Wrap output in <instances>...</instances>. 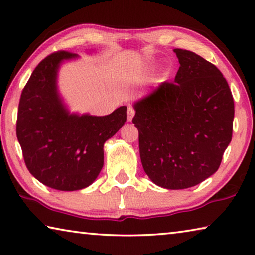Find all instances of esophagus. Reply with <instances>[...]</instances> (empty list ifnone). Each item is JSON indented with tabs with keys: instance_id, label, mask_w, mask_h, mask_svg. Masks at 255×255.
<instances>
[{
	"instance_id": "esophagus-1",
	"label": "esophagus",
	"mask_w": 255,
	"mask_h": 255,
	"mask_svg": "<svg viewBox=\"0 0 255 255\" xmlns=\"http://www.w3.org/2000/svg\"><path fill=\"white\" fill-rule=\"evenodd\" d=\"M133 115H135V110H133V108L128 107V109H127V120L128 122H131Z\"/></svg>"
}]
</instances>
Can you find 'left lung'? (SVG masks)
Listing matches in <instances>:
<instances>
[{"instance_id":"left-lung-1","label":"left lung","mask_w":255,"mask_h":255,"mask_svg":"<svg viewBox=\"0 0 255 255\" xmlns=\"http://www.w3.org/2000/svg\"><path fill=\"white\" fill-rule=\"evenodd\" d=\"M180 67L135 102L145 173L158 187L191 188L218 170L230 145L234 100L221 71L192 51L173 50Z\"/></svg>"}]
</instances>
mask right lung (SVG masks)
Returning a JSON list of instances; mask_svg holds the SVG:
<instances>
[{"instance_id":"right-lung-1","label":"right lung","mask_w":255,"mask_h":255,"mask_svg":"<svg viewBox=\"0 0 255 255\" xmlns=\"http://www.w3.org/2000/svg\"><path fill=\"white\" fill-rule=\"evenodd\" d=\"M77 54L57 51L38 64L21 93L16 137L24 163L42 184L75 191L92 184L103 166V145L124 126L127 107L108 116L70 112L60 97L57 76Z\"/></svg>"}]
</instances>
